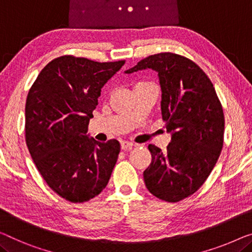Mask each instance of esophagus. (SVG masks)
Wrapping results in <instances>:
<instances>
[{"instance_id": "34e87169", "label": "esophagus", "mask_w": 252, "mask_h": 252, "mask_svg": "<svg viewBox=\"0 0 252 252\" xmlns=\"http://www.w3.org/2000/svg\"><path fill=\"white\" fill-rule=\"evenodd\" d=\"M132 147H133L132 142H129V141H122L121 142V149H123V150H130Z\"/></svg>"}]
</instances>
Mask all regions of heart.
<instances>
[{
  "label": "heart",
  "instance_id": "b5f03b06",
  "mask_svg": "<svg viewBox=\"0 0 252 252\" xmlns=\"http://www.w3.org/2000/svg\"><path fill=\"white\" fill-rule=\"evenodd\" d=\"M144 84H149V82H146V81H141V82H138L137 85H144Z\"/></svg>",
  "mask_w": 252,
  "mask_h": 252
}]
</instances>
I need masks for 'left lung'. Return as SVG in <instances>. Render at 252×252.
Segmentation results:
<instances>
[{
	"instance_id": "1",
	"label": "left lung",
	"mask_w": 252,
	"mask_h": 252,
	"mask_svg": "<svg viewBox=\"0 0 252 252\" xmlns=\"http://www.w3.org/2000/svg\"><path fill=\"white\" fill-rule=\"evenodd\" d=\"M158 73L162 118L171 133L166 152L149 145L152 163L144 171L149 192L168 202L193 194L207 180L223 147L224 113L204 71L185 56L159 53L141 60L126 73Z\"/></svg>"
}]
</instances>
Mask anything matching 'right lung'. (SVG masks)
<instances>
[{
	"label": "right lung",
	"instance_id": "1",
	"mask_svg": "<svg viewBox=\"0 0 252 252\" xmlns=\"http://www.w3.org/2000/svg\"><path fill=\"white\" fill-rule=\"evenodd\" d=\"M125 63L60 56L29 89L26 144L48 187L67 201L90 200L111 178L120 142H98L87 131L103 86Z\"/></svg>",
	"mask_w": 252,
	"mask_h": 252
}]
</instances>
